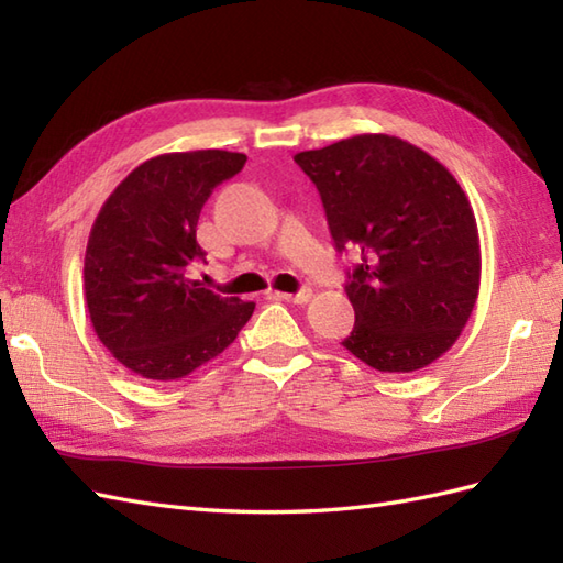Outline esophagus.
I'll return each mask as SVG.
<instances>
[{
    "instance_id": "obj_1",
    "label": "esophagus",
    "mask_w": 563,
    "mask_h": 563,
    "mask_svg": "<svg viewBox=\"0 0 563 563\" xmlns=\"http://www.w3.org/2000/svg\"><path fill=\"white\" fill-rule=\"evenodd\" d=\"M280 297L285 302H292V305H307L309 300H312V290L305 288L300 292H280Z\"/></svg>"
}]
</instances>
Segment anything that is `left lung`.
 <instances>
[{"label": "left lung", "mask_w": 563, "mask_h": 563, "mask_svg": "<svg viewBox=\"0 0 563 563\" xmlns=\"http://www.w3.org/2000/svg\"><path fill=\"white\" fill-rule=\"evenodd\" d=\"M312 178L339 251L355 327L343 349L379 373H413L460 339L479 295L474 210L445 166L391 135H353L295 154Z\"/></svg>", "instance_id": "obj_1"}]
</instances>
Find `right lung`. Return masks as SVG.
<instances>
[{
    "mask_svg": "<svg viewBox=\"0 0 563 563\" xmlns=\"http://www.w3.org/2000/svg\"><path fill=\"white\" fill-rule=\"evenodd\" d=\"M244 162L224 150L159 154L130 172L93 220L84 256L89 319L130 373L181 379L232 345L254 314V302L212 292L188 273L202 258V206Z\"/></svg>",
    "mask_w": 563,
    "mask_h": 563,
    "instance_id": "1",
    "label": "right lung"
}]
</instances>
